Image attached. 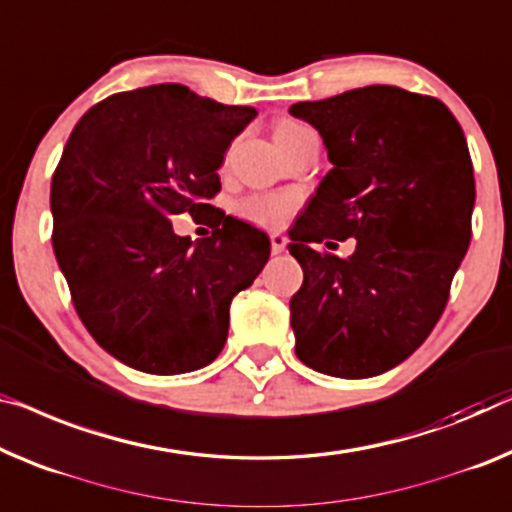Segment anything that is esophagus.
I'll return each mask as SVG.
<instances>
[{
	"instance_id": "34e87169",
	"label": "esophagus",
	"mask_w": 512,
	"mask_h": 512,
	"mask_svg": "<svg viewBox=\"0 0 512 512\" xmlns=\"http://www.w3.org/2000/svg\"><path fill=\"white\" fill-rule=\"evenodd\" d=\"M285 246H287V236L280 234V232H273L271 234V253L280 255L282 250H285Z\"/></svg>"
}]
</instances>
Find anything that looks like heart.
I'll return each instance as SVG.
<instances>
[{
  "instance_id": "1",
  "label": "heart",
  "mask_w": 512,
  "mask_h": 512,
  "mask_svg": "<svg viewBox=\"0 0 512 512\" xmlns=\"http://www.w3.org/2000/svg\"><path fill=\"white\" fill-rule=\"evenodd\" d=\"M308 131L310 128L299 124V121H282L276 128V140L278 144H282ZM296 204H299V200H296V195L292 193H255L239 204V213L241 218H246L255 225L280 227L289 216H292Z\"/></svg>"
}]
</instances>
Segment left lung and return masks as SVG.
I'll return each mask as SVG.
<instances>
[{
	"mask_svg": "<svg viewBox=\"0 0 512 512\" xmlns=\"http://www.w3.org/2000/svg\"><path fill=\"white\" fill-rule=\"evenodd\" d=\"M322 135L333 167L292 230L303 285L289 301L296 356L365 379L423 345L471 241L474 167L453 112L432 96L370 85L289 108ZM357 239L349 258L317 242Z\"/></svg>",
	"mask_w": 512,
	"mask_h": 512,
	"instance_id": "obj_1",
	"label": "left lung"
}]
</instances>
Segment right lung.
Here are the masks:
<instances>
[{
  "label": "right lung",
  "instance_id": "1",
  "mask_svg": "<svg viewBox=\"0 0 512 512\" xmlns=\"http://www.w3.org/2000/svg\"><path fill=\"white\" fill-rule=\"evenodd\" d=\"M255 108L183 85L108 96L68 137L52 177V248L82 324L128 368L181 375L225 347L230 303L271 255L262 230L211 207L218 167ZM212 227L200 242L169 218Z\"/></svg>",
  "mask_w": 512,
  "mask_h": 512
}]
</instances>
